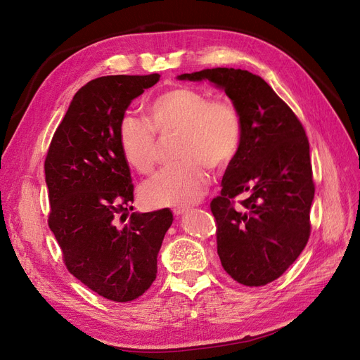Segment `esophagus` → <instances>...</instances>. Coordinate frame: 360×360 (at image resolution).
Listing matches in <instances>:
<instances>
[{
    "label": "esophagus",
    "instance_id": "1",
    "mask_svg": "<svg viewBox=\"0 0 360 360\" xmlns=\"http://www.w3.org/2000/svg\"><path fill=\"white\" fill-rule=\"evenodd\" d=\"M188 209H184V207H177V209H174V214L176 216H181L183 213H186Z\"/></svg>",
    "mask_w": 360,
    "mask_h": 360
}]
</instances>
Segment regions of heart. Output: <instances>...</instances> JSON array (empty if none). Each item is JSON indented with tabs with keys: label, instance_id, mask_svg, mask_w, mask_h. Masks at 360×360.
Instances as JSON below:
<instances>
[{
	"label": "heart",
	"instance_id": "heart-1",
	"mask_svg": "<svg viewBox=\"0 0 360 360\" xmlns=\"http://www.w3.org/2000/svg\"><path fill=\"white\" fill-rule=\"evenodd\" d=\"M147 122L124 115L118 124V146L127 165L150 174L158 162V139L177 134V163L163 168L141 188L144 205L180 207L197 202L209 183L207 165L224 169L237 155L242 122L236 108L210 101L192 86H174L160 93L147 106Z\"/></svg>",
	"mask_w": 360,
	"mask_h": 360
}]
</instances>
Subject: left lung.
<instances>
[{
    "label": "left lung",
    "mask_w": 360,
    "mask_h": 360,
    "mask_svg": "<svg viewBox=\"0 0 360 360\" xmlns=\"http://www.w3.org/2000/svg\"><path fill=\"white\" fill-rule=\"evenodd\" d=\"M177 79L209 81L240 115V147L210 204L217 255L238 284L266 285L297 259L311 233L315 189L304 129L271 86L248 70L205 69ZM238 194L245 200L236 210L232 198Z\"/></svg>",
    "instance_id": "8db88e82"
}]
</instances>
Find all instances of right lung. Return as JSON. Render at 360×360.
Returning a JSON list of instances; mask_svg holds the SVG:
<instances>
[{
    "label": "right lung",
    "mask_w": 360,
    "mask_h": 360,
    "mask_svg": "<svg viewBox=\"0 0 360 360\" xmlns=\"http://www.w3.org/2000/svg\"><path fill=\"white\" fill-rule=\"evenodd\" d=\"M160 75L102 76L73 96L45 160L49 228L70 274L99 296L130 302L153 284L172 212H134V184L118 124Z\"/></svg>",
    "instance_id": "add662e5"
}]
</instances>
